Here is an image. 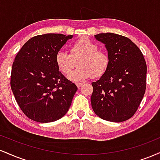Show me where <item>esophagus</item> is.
Instances as JSON below:
<instances>
[{"instance_id": "esophagus-1", "label": "esophagus", "mask_w": 160, "mask_h": 160, "mask_svg": "<svg viewBox=\"0 0 160 160\" xmlns=\"http://www.w3.org/2000/svg\"><path fill=\"white\" fill-rule=\"evenodd\" d=\"M76 86H78V88H80L81 87V86H82V83H80V82H77V83H76Z\"/></svg>"}]
</instances>
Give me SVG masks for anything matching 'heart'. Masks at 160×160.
<instances>
[{
  "label": "heart",
  "mask_w": 160,
  "mask_h": 160,
  "mask_svg": "<svg viewBox=\"0 0 160 160\" xmlns=\"http://www.w3.org/2000/svg\"><path fill=\"white\" fill-rule=\"evenodd\" d=\"M70 54L59 51L56 54L57 68L68 76L78 62V68L69 76L73 81H81L92 78H100L105 74L109 65L107 53L98 50V46L88 38H82L70 47Z\"/></svg>",
  "instance_id": "obj_1"
}]
</instances>
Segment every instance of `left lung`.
<instances>
[{
  "mask_svg": "<svg viewBox=\"0 0 160 160\" xmlns=\"http://www.w3.org/2000/svg\"><path fill=\"white\" fill-rule=\"evenodd\" d=\"M95 37L105 45L109 65L100 80L92 83V109L103 120L124 122L135 114L145 95L146 62L130 38L112 32Z\"/></svg>",
  "mask_w": 160,
  "mask_h": 160,
  "instance_id": "1",
  "label": "left lung"
}]
</instances>
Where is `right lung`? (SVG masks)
Instances as JSON below:
<instances>
[{"instance_id": "right-lung-1", "label": "right lung", "mask_w": 160, "mask_h": 160, "mask_svg": "<svg viewBox=\"0 0 160 160\" xmlns=\"http://www.w3.org/2000/svg\"><path fill=\"white\" fill-rule=\"evenodd\" d=\"M72 35L47 33L29 39L13 62L10 85L27 117L53 122L68 111L78 87L59 71L56 54Z\"/></svg>"}]
</instances>
